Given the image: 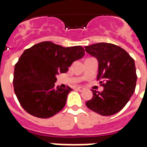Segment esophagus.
I'll return each instance as SVG.
<instances>
[{
  "label": "esophagus",
  "mask_w": 147,
  "mask_h": 147,
  "mask_svg": "<svg viewBox=\"0 0 147 147\" xmlns=\"http://www.w3.org/2000/svg\"><path fill=\"white\" fill-rule=\"evenodd\" d=\"M76 90H79V91H80V92H82V91H83V90H84V88L79 86V87H77Z\"/></svg>",
  "instance_id": "1"
}]
</instances>
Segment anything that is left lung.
Listing matches in <instances>:
<instances>
[{
	"mask_svg": "<svg viewBox=\"0 0 147 147\" xmlns=\"http://www.w3.org/2000/svg\"><path fill=\"white\" fill-rule=\"evenodd\" d=\"M85 50L98 59V80L102 92L92 90L94 97L86 102L87 108L102 116L117 113L126 105L135 92L137 81L135 61L123 49L111 43H96Z\"/></svg>",
	"mask_w": 147,
	"mask_h": 147,
	"instance_id": "1",
	"label": "left lung"
}]
</instances>
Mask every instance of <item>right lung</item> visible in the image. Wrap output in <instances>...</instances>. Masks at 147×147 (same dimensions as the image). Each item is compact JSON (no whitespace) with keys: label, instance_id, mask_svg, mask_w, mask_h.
I'll use <instances>...</instances> for the list:
<instances>
[{"label":"right lung","instance_id":"obj_1","mask_svg":"<svg viewBox=\"0 0 147 147\" xmlns=\"http://www.w3.org/2000/svg\"><path fill=\"white\" fill-rule=\"evenodd\" d=\"M85 54L80 46L63 47L42 42L27 49L15 64L14 91L21 106L34 117L46 119L64 108L72 89L56 87L57 75L65 73Z\"/></svg>","mask_w":147,"mask_h":147}]
</instances>
